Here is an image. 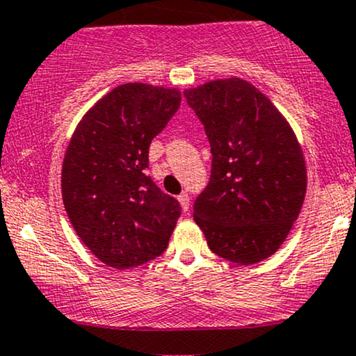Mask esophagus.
<instances>
[{
	"mask_svg": "<svg viewBox=\"0 0 356 356\" xmlns=\"http://www.w3.org/2000/svg\"><path fill=\"white\" fill-rule=\"evenodd\" d=\"M179 202H181V206H182V211H189V206H191V197H189V194H187V192H182L181 195H179Z\"/></svg>",
	"mask_w": 356,
	"mask_h": 356,
	"instance_id": "obj_1",
	"label": "esophagus"
}]
</instances>
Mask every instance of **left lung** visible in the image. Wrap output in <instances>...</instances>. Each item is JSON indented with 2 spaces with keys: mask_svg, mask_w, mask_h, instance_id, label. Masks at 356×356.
<instances>
[{
  "mask_svg": "<svg viewBox=\"0 0 356 356\" xmlns=\"http://www.w3.org/2000/svg\"><path fill=\"white\" fill-rule=\"evenodd\" d=\"M209 138L211 179L194 220L212 252L254 264L280 249L306 194L301 147L280 110L241 79L184 92Z\"/></svg>",
  "mask_w": 356,
  "mask_h": 356,
  "instance_id": "left-lung-1",
  "label": "left lung"
}]
</instances>
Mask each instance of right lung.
<instances>
[{"label":"right lung","instance_id":"add662e5","mask_svg":"<svg viewBox=\"0 0 356 356\" xmlns=\"http://www.w3.org/2000/svg\"><path fill=\"white\" fill-rule=\"evenodd\" d=\"M181 105L177 88L125 83L85 113L65 154L61 195L79 238L102 263L130 269L167 249L181 204L155 186L149 147Z\"/></svg>","mask_w":356,"mask_h":356}]
</instances>
